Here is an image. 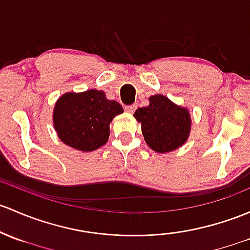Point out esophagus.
I'll list each match as a JSON object with an SVG mask.
<instances>
[{
    "mask_svg": "<svg viewBox=\"0 0 250 250\" xmlns=\"http://www.w3.org/2000/svg\"><path fill=\"white\" fill-rule=\"evenodd\" d=\"M125 111H127V112H129V114H133V112L136 110V105H135V104H133V105H127V106L125 107Z\"/></svg>",
    "mask_w": 250,
    "mask_h": 250,
    "instance_id": "esophagus-1",
    "label": "esophagus"
}]
</instances>
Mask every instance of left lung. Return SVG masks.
Returning <instances> with one entry per match:
<instances>
[{
  "label": "left lung",
  "instance_id": "8db88e82",
  "mask_svg": "<svg viewBox=\"0 0 250 250\" xmlns=\"http://www.w3.org/2000/svg\"><path fill=\"white\" fill-rule=\"evenodd\" d=\"M148 101L147 106L139 107L134 114L141 123L147 145L158 153L171 152L182 146L190 133L188 109L178 106L163 94L149 97Z\"/></svg>",
  "mask_w": 250,
  "mask_h": 250
}]
</instances>
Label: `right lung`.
Returning <instances> with one entry per match:
<instances>
[{
	"label": "right lung",
	"instance_id": "obj_1",
	"mask_svg": "<svg viewBox=\"0 0 250 250\" xmlns=\"http://www.w3.org/2000/svg\"><path fill=\"white\" fill-rule=\"evenodd\" d=\"M122 112L121 104L109 101L103 91L68 92L55 104L52 120L62 143L79 151L91 152L106 144L110 123Z\"/></svg>",
	"mask_w": 250,
	"mask_h": 250
}]
</instances>
